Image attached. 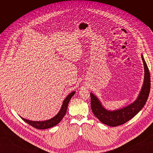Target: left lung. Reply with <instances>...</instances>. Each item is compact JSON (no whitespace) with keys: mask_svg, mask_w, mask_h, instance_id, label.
<instances>
[{"mask_svg":"<svg viewBox=\"0 0 153 153\" xmlns=\"http://www.w3.org/2000/svg\"><path fill=\"white\" fill-rule=\"evenodd\" d=\"M142 59L145 70L144 81L140 93L135 102L126 107L111 112L105 109L98 98L91 93V110L95 116L102 123L114 127L120 126L132 119L145 105L150 92L151 77L149 68L142 55Z\"/></svg>","mask_w":153,"mask_h":153,"instance_id":"obj_1","label":"left lung"}]
</instances>
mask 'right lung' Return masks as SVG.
<instances>
[{
	"mask_svg": "<svg viewBox=\"0 0 153 153\" xmlns=\"http://www.w3.org/2000/svg\"><path fill=\"white\" fill-rule=\"evenodd\" d=\"M75 92H72L71 93L69 94L66 97V98L64 101L61 110H60L59 112L52 119L47 120V121H29V120L25 119L24 118H22V117L21 118L27 124H29V125H30V126L36 129H44L52 128L55 126V125H57V124H59L60 121L62 119L64 115H65L67 111L68 103L69 102V101H70L71 97L75 94Z\"/></svg>",
	"mask_w": 153,
	"mask_h": 153,
	"instance_id": "1",
	"label": "right lung"
}]
</instances>
